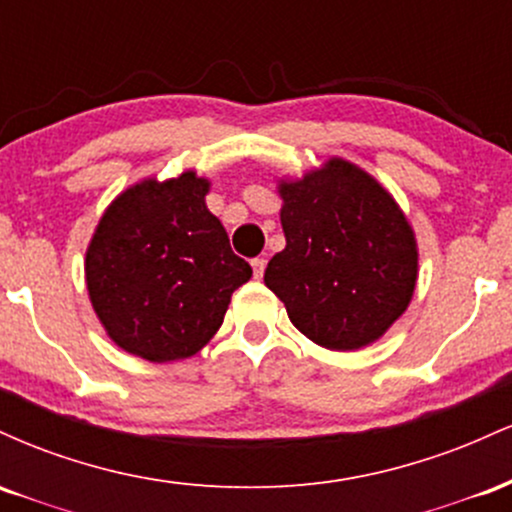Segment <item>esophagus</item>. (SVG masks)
Listing matches in <instances>:
<instances>
[{
	"label": "esophagus",
	"mask_w": 512,
	"mask_h": 512,
	"mask_svg": "<svg viewBox=\"0 0 512 512\" xmlns=\"http://www.w3.org/2000/svg\"><path fill=\"white\" fill-rule=\"evenodd\" d=\"M250 264H252V272H255V279H260L264 274V267H267V260H264V257H255Z\"/></svg>",
	"instance_id": "34e87169"
}]
</instances>
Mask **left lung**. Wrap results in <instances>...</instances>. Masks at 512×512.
Here are the masks:
<instances>
[{
    "label": "left lung",
    "mask_w": 512,
    "mask_h": 512,
    "mask_svg": "<svg viewBox=\"0 0 512 512\" xmlns=\"http://www.w3.org/2000/svg\"><path fill=\"white\" fill-rule=\"evenodd\" d=\"M279 192L286 248L269 260L264 284L293 325L332 351L383 337L407 310L419 262L395 199L342 158Z\"/></svg>",
    "instance_id": "8db88e82"
}]
</instances>
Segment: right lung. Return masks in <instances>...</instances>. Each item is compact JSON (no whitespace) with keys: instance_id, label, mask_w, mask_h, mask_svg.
Returning <instances> with one entry per match:
<instances>
[{"instance_id":"add662e5","label":"right lung","mask_w":512,"mask_h":512,"mask_svg":"<svg viewBox=\"0 0 512 512\" xmlns=\"http://www.w3.org/2000/svg\"><path fill=\"white\" fill-rule=\"evenodd\" d=\"M207 192L195 173L139 182L110 204L88 245L93 310L117 346L151 363L197 354L252 276Z\"/></svg>"}]
</instances>
